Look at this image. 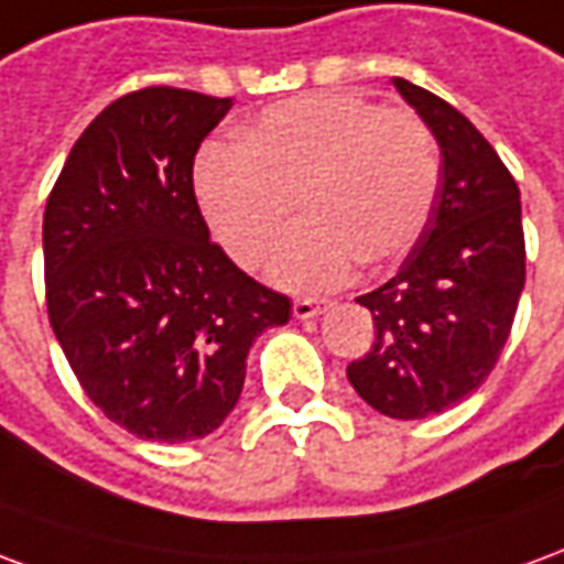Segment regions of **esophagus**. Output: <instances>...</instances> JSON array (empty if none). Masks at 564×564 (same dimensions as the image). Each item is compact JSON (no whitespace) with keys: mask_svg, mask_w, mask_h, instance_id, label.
<instances>
[{"mask_svg":"<svg viewBox=\"0 0 564 564\" xmlns=\"http://www.w3.org/2000/svg\"><path fill=\"white\" fill-rule=\"evenodd\" d=\"M330 306V301H315V297H301V301H294V318H301V322H306V318H315V315H322Z\"/></svg>","mask_w":564,"mask_h":564,"instance_id":"esophagus-1","label":"esophagus"}]
</instances>
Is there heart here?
Segmentation results:
<instances>
[{"label": "heart", "instance_id": "1", "mask_svg": "<svg viewBox=\"0 0 564 564\" xmlns=\"http://www.w3.org/2000/svg\"><path fill=\"white\" fill-rule=\"evenodd\" d=\"M441 161L416 115L352 94L267 109L237 145H206L194 191L212 234L242 267L261 263L297 209L306 215L270 263L294 291L330 289L355 263L389 267L416 246Z\"/></svg>", "mask_w": 564, "mask_h": 564}]
</instances>
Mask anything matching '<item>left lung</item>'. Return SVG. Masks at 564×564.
Segmentation results:
<instances>
[{
	"instance_id": "left-lung-1",
	"label": "left lung",
	"mask_w": 564,
	"mask_h": 564,
	"mask_svg": "<svg viewBox=\"0 0 564 564\" xmlns=\"http://www.w3.org/2000/svg\"><path fill=\"white\" fill-rule=\"evenodd\" d=\"M441 148V185L422 237L386 285L361 294L377 339L346 367L352 389L391 419L465 401L492 373L525 285L522 206L495 148L449 102L391 78Z\"/></svg>"
}]
</instances>
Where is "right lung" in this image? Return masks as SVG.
Masks as SVG:
<instances>
[{
    "label": "right lung",
    "mask_w": 564,
    "mask_h": 564,
    "mask_svg": "<svg viewBox=\"0 0 564 564\" xmlns=\"http://www.w3.org/2000/svg\"><path fill=\"white\" fill-rule=\"evenodd\" d=\"M230 106L175 87L115 99L47 197L51 327L87 398L142 441L218 429L251 343L291 315L212 242L194 197L197 148Z\"/></svg>",
    "instance_id": "obj_1"
}]
</instances>
